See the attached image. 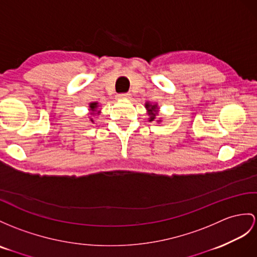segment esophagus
Segmentation results:
<instances>
[{"label": "esophagus", "mask_w": 257, "mask_h": 257, "mask_svg": "<svg viewBox=\"0 0 257 257\" xmlns=\"http://www.w3.org/2000/svg\"><path fill=\"white\" fill-rule=\"evenodd\" d=\"M116 97H117V99H130L131 98V93H128V92H122V93H118Z\"/></svg>", "instance_id": "1"}]
</instances>
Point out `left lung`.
Here are the masks:
<instances>
[{
	"instance_id": "1",
	"label": "left lung",
	"mask_w": 257,
	"mask_h": 257,
	"mask_svg": "<svg viewBox=\"0 0 257 257\" xmlns=\"http://www.w3.org/2000/svg\"><path fill=\"white\" fill-rule=\"evenodd\" d=\"M146 108H147V110H148V112H149V115H150V117H149V121L152 122V121H154V118H155V116H156V112H157V105H153V104H149V103H146Z\"/></svg>"
}]
</instances>
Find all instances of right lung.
<instances>
[{
    "instance_id": "add662e5",
    "label": "right lung",
    "mask_w": 257,
    "mask_h": 257,
    "mask_svg": "<svg viewBox=\"0 0 257 257\" xmlns=\"http://www.w3.org/2000/svg\"><path fill=\"white\" fill-rule=\"evenodd\" d=\"M96 108H97V102H93V103H90V110L91 111H96ZM93 113V112H92ZM92 121V120H91Z\"/></svg>"
}]
</instances>
